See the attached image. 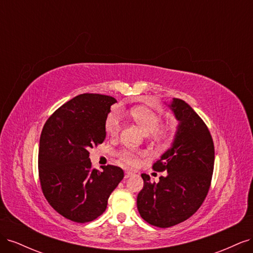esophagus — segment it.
Segmentation results:
<instances>
[{
    "mask_svg": "<svg viewBox=\"0 0 253 253\" xmlns=\"http://www.w3.org/2000/svg\"><path fill=\"white\" fill-rule=\"evenodd\" d=\"M133 175V172H131V171H126V173H125V178H128L129 176H132Z\"/></svg>",
    "mask_w": 253,
    "mask_h": 253,
    "instance_id": "1",
    "label": "esophagus"
}]
</instances>
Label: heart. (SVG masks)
I'll list each match as a JSON object with an SVG mask.
<instances>
[{
  "mask_svg": "<svg viewBox=\"0 0 253 253\" xmlns=\"http://www.w3.org/2000/svg\"><path fill=\"white\" fill-rule=\"evenodd\" d=\"M129 116L138 125L144 132L154 134L157 138L169 139L172 136V128L162 124V117L157 113L144 106H135L129 110ZM105 133L111 137L118 136L121 125L118 115L112 112L105 120ZM142 153L133 149H124L117 153L119 163L126 167H135L139 162Z\"/></svg>",
  "mask_w": 253,
  "mask_h": 253,
  "instance_id": "1",
  "label": "heart"
}]
</instances>
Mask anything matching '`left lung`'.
<instances>
[{"instance_id": "8db88e82", "label": "left lung", "mask_w": 253, "mask_h": 253, "mask_svg": "<svg viewBox=\"0 0 253 253\" xmlns=\"http://www.w3.org/2000/svg\"><path fill=\"white\" fill-rule=\"evenodd\" d=\"M179 126L173 147L153 164L165 172L159 182L142 174L143 188L137 196L140 216L152 226L169 228L182 223L200 209L211 186L214 144L208 126L181 99L171 103Z\"/></svg>"}]
</instances>
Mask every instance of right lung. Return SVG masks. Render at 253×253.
Listing matches in <instances>:
<instances>
[{"label": "right lung", "instance_id": "right-lung-1", "mask_svg": "<svg viewBox=\"0 0 253 253\" xmlns=\"http://www.w3.org/2000/svg\"><path fill=\"white\" fill-rule=\"evenodd\" d=\"M117 100L82 94L53 112L43 126L38 168L43 195L60 215L88 223L105 211L111 193L124 178L121 168L93 169L88 150L105 138V120Z\"/></svg>", "mask_w": 253, "mask_h": 253}]
</instances>
